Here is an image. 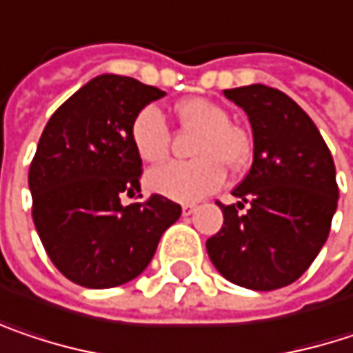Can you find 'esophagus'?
Masks as SVG:
<instances>
[{
  "instance_id": "obj_1",
  "label": "esophagus",
  "mask_w": 353,
  "mask_h": 353,
  "mask_svg": "<svg viewBox=\"0 0 353 353\" xmlns=\"http://www.w3.org/2000/svg\"><path fill=\"white\" fill-rule=\"evenodd\" d=\"M196 210L198 208H196L194 204H183V206H181V214H183V216H192Z\"/></svg>"
}]
</instances>
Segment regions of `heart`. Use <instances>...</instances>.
Returning a JSON list of instances; mask_svg holds the SVG:
<instances>
[{
  "instance_id": "b5f03b06",
  "label": "heart",
  "mask_w": 353,
  "mask_h": 353,
  "mask_svg": "<svg viewBox=\"0 0 353 353\" xmlns=\"http://www.w3.org/2000/svg\"><path fill=\"white\" fill-rule=\"evenodd\" d=\"M185 127L200 129L192 161H170L147 174V188L176 202H196L218 190L224 181V165L239 170L248 159V139L239 127L230 125V114L214 101L192 97L176 107ZM131 143L145 163H157L168 155L170 129L165 117L147 105L131 123Z\"/></svg>"
}]
</instances>
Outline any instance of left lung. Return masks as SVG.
Wrapping results in <instances>:
<instances>
[{
	"instance_id": "left-lung-1",
	"label": "left lung",
	"mask_w": 353,
	"mask_h": 353,
	"mask_svg": "<svg viewBox=\"0 0 353 353\" xmlns=\"http://www.w3.org/2000/svg\"><path fill=\"white\" fill-rule=\"evenodd\" d=\"M246 112L252 165L222 206L224 224L206 241L224 279L252 291H272L303 274L327 241L337 208L334 157L309 114L285 92L250 84L224 90ZM244 203L249 210L238 212Z\"/></svg>"
}]
</instances>
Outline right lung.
<instances>
[{"instance_id": "right-lung-1", "label": "right lung", "mask_w": 353, "mask_h": 353, "mask_svg": "<svg viewBox=\"0 0 353 353\" xmlns=\"http://www.w3.org/2000/svg\"><path fill=\"white\" fill-rule=\"evenodd\" d=\"M163 94L131 77L101 74L44 127L28 176L32 216L50 261L77 285L109 289L139 276L181 214L157 194L145 204H121L141 190L131 123Z\"/></svg>"}]
</instances>
